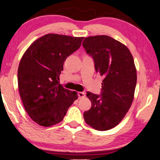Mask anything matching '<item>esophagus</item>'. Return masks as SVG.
I'll use <instances>...</instances> for the list:
<instances>
[{"label": "esophagus", "mask_w": 160, "mask_h": 160, "mask_svg": "<svg viewBox=\"0 0 160 160\" xmlns=\"http://www.w3.org/2000/svg\"><path fill=\"white\" fill-rule=\"evenodd\" d=\"M78 98H84L85 97V92H78Z\"/></svg>", "instance_id": "34e87169"}]
</instances>
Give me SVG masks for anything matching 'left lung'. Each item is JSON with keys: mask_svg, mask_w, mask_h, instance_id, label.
Listing matches in <instances>:
<instances>
[{"mask_svg": "<svg viewBox=\"0 0 160 160\" xmlns=\"http://www.w3.org/2000/svg\"><path fill=\"white\" fill-rule=\"evenodd\" d=\"M82 46L104 78L100 95L87 92L92 106L84 113V120L97 130H110L123 119L132 102L137 82L134 60L126 46L108 36L85 38Z\"/></svg>", "mask_w": 160, "mask_h": 160, "instance_id": "left-lung-1", "label": "left lung"}]
</instances>
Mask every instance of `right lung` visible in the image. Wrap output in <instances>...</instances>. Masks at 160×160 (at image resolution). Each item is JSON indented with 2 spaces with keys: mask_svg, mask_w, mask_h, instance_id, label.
<instances>
[{
  "mask_svg": "<svg viewBox=\"0 0 160 160\" xmlns=\"http://www.w3.org/2000/svg\"><path fill=\"white\" fill-rule=\"evenodd\" d=\"M83 37L47 34L25 52L18 68L19 95L26 111L36 123L50 127L60 122L78 98L65 89L59 76L68 57L81 47Z\"/></svg>",
  "mask_w": 160,
  "mask_h": 160,
  "instance_id": "obj_1",
  "label": "right lung"
}]
</instances>
